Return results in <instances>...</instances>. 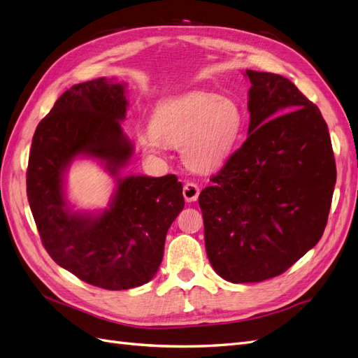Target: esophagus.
<instances>
[{
    "label": "esophagus",
    "mask_w": 358,
    "mask_h": 358,
    "mask_svg": "<svg viewBox=\"0 0 358 358\" xmlns=\"http://www.w3.org/2000/svg\"><path fill=\"white\" fill-rule=\"evenodd\" d=\"M182 194H183V199H185L188 203H191V201H196V200L199 199L200 188H199L197 183H194V182H187L185 185H183V191H182Z\"/></svg>",
    "instance_id": "esophagus-1"
}]
</instances>
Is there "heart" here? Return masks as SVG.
Segmentation results:
<instances>
[{"mask_svg": "<svg viewBox=\"0 0 358 358\" xmlns=\"http://www.w3.org/2000/svg\"><path fill=\"white\" fill-rule=\"evenodd\" d=\"M150 127V131L140 134L146 152L158 155L166 145L180 146L187 166L210 170L222 164L239 143L245 113L233 99L197 91L161 103Z\"/></svg>", "mask_w": 358, "mask_h": 358, "instance_id": "heart-1", "label": "heart"}]
</instances>
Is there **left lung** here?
I'll return each instance as SVG.
<instances>
[{"label":"left lung","mask_w":358,"mask_h":358,"mask_svg":"<svg viewBox=\"0 0 358 358\" xmlns=\"http://www.w3.org/2000/svg\"><path fill=\"white\" fill-rule=\"evenodd\" d=\"M245 76L248 138L199 197L209 262L233 284L275 278L315 246L336 183L318 107L284 76Z\"/></svg>","instance_id":"1"}]
</instances>
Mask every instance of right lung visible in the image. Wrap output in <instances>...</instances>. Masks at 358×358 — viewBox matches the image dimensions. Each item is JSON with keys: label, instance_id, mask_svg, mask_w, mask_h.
<instances>
[{"label": "right lung", "instance_id": "obj_1", "mask_svg": "<svg viewBox=\"0 0 358 358\" xmlns=\"http://www.w3.org/2000/svg\"><path fill=\"white\" fill-rule=\"evenodd\" d=\"M125 85L100 78L71 86L41 119L32 137L27 194L43 246L53 262L104 289H129L155 276L166 234L185 206L182 183L162 178L119 176L133 155L121 122ZM78 155L96 157L117 179L110 208L73 213L63 173Z\"/></svg>", "mask_w": 358, "mask_h": 358}]
</instances>
